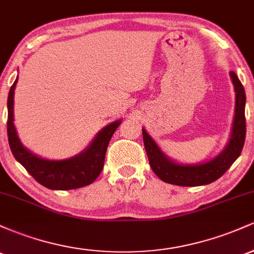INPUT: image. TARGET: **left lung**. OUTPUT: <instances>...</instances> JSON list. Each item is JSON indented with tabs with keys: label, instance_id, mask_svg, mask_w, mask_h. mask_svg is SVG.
Returning <instances> with one entry per match:
<instances>
[{
	"label": "left lung",
	"instance_id": "obj_1",
	"mask_svg": "<svg viewBox=\"0 0 254 254\" xmlns=\"http://www.w3.org/2000/svg\"><path fill=\"white\" fill-rule=\"evenodd\" d=\"M229 75L235 92V109L232 130L227 144L212 159L198 164L178 162L171 159L160 148L155 139L148 133V131L142 127L143 143L150 167L162 182L178 186L208 185L222 177L233 165V162L240 156L246 137V119H245L246 94L237 74L230 71Z\"/></svg>",
	"mask_w": 254,
	"mask_h": 254
}]
</instances>
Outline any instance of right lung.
I'll use <instances>...</instances> for the list:
<instances>
[{
  "mask_svg": "<svg viewBox=\"0 0 254 254\" xmlns=\"http://www.w3.org/2000/svg\"><path fill=\"white\" fill-rule=\"evenodd\" d=\"M17 76L8 94L7 109L8 142L14 157L38 183L50 190H74L92 184L104 168L107 145L122 119L112 122L103 127L90 141L87 148L77 155L63 160H50L32 153L20 141L14 125V93Z\"/></svg>",
  "mask_w": 254,
  "mask_h": 254,
  "instance_id": "right-lung-1",
  "label": "right lung"
}]
</instances>
